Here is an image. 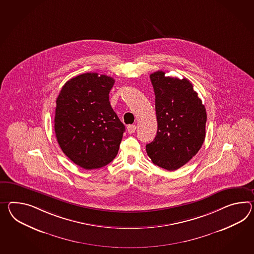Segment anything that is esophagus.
Segmentation results:
<instances>
[{"instance_id":"34e87169","label":"esophagus","mask_w":254,"mask_h":254,"mask_svg":"<svg viewBox=\"0 0 254 254\" xmlns=\"http://www.w3.org/2000/svg\"><path fill=\"white\" fill-rule=\"evenodd\" d=\"M136 129V126L135 125H130L127 127V132L129 133V134H132V133H134Z\"/></svg>"}]
</instances>
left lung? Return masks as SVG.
<instances>
[{
    "mask_svg": "<svg viewBox=\"0 0 254 254\" xmlns=\"http://www.w3.org/2000/svg\"><path fill=\"white\" fill-rule=\"evenodd\" d=\"M154 89L158 130L146 150L155 165L175 171L201 149L205 137L206 111L186 78L169 77L162 70L150 74Z\"/></svg>",
    "mask_w": 254,
    "mask_h": 254,
    "instance_id": "1",
    "label": "left lung"
}]
</instances>
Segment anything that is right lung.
<instances>
[{
    "label": "right lung",
    "mask_w": 254,
    "mask_h": 254,
    "mask_svg": "<svg viewBox=\"0 0 254 254\" xmlns=\"http://www.w3.org/2000/svg\"><path fill=\"white\" fill-rule=\"evenodd\" d=\"M115 80L88 72L67 81L56 101L54 128L63 153L85 170L104 167L118 154L125 132L109 102Z\"/></svg>",
    "instance_id": "add662e5"
}]
</instances>
